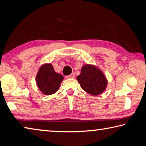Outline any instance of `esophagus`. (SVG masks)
<instances>
[{
    "mask_svg": "<svg viewBox=\"0 0 146 146\" xmlns=\"http://www.w3.org/2000/svg\"><path fill=\"white\" fill-rule=\"evenodd\" d=\"M74 77H75V73H72L71 75L66 76V78H74Z\"/></svg>",
    "mask_w": 146,
    "mask_h": 146,
    "instance_id": "obj_1",
    "label": "esophagus"
}]
</instances>
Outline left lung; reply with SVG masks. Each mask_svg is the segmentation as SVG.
Listing matches in <instances>:
<instances>
[{"mask_svg": "<svg viewBox=\"0 0 146 146\" xmlns=\"http://www.w3.org/2000/svg\"><path fill=\"white\" fill-rule=\"evenodd\" d=\"M76 79L82 90L91 95H100L104 91L108 85V80L102 71L91 64L82 66L80 75Z\"/></svg>", "mask_w": 146, "mask_h": 146, "instance_id": "left-lung-1", "label": "left lung"}]
</instances>
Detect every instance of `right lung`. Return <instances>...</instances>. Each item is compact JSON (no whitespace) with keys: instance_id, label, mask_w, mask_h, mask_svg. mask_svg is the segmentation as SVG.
I'll return each mask as SVG.
<instances>
[{"instance_id":"add662e5","label":"right lung","mask_w":146,"mask_h":146,"mask_svg":"<svg viewBox=\"0 0 146 146\" xmlns=\"http://www.w3.org/2000/svg\"><path fill=\"white\" fill-rule=\"evenodd\" d=\"M63 76L56 73L51 64H44L39 69L36 76V82L42 93L52 95L58 90Z\"/></svg>"}]
</instances>
